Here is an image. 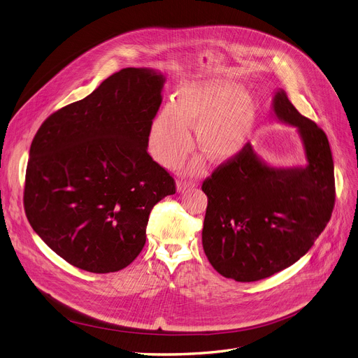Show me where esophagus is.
Here are the masks:
<instances>
[{"mask_svg":"<svg viewBox=\"0 0 358 358\" xmlns=\"http://www.w3.org/2000/svg\"><path fill=\"white\" fill-rule=\"evenodd\" d=\"M195 186H196L195 182H191V180H183V179H180V180L176 182L178 192H186V191H189V189H194Z\"/></svg>","mask_w":358,"mask_h":358,"instance_id":"34e87169","label":"esophagus"}]
</instances>
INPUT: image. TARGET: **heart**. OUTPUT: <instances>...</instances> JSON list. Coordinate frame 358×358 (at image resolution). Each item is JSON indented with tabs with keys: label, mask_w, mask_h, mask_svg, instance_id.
Instances as JSON below:
<instances>
[{
	"label": "heart",
	"mask_w": 358,
	"mask_h": 358,
	"mask_svg": "<svg viewBox=\"0 0 358 358\" xmlns=\"http://www.w3.org/2000/svg\"><path fill=\"white\" fill-rule=\"evenodd\" d=\"M255 101L238 85L222 80L191 83L180 88L178 101L166 103L149 130V152L166 167L179 164L192 150L191 130L198 147L214 163L233 160L255 127ZM203 157L189 163V172H201Z\"/></svg>",
	"instance_id": "b5f03b06"
}]
</instances>
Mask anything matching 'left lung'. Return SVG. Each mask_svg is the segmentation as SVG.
Instances as JSON below:
<instances>
[{"mask_svg":"<svg viewBox=\"0 0 358 358\" xmlns=\"http://www.w3.org/2000/svg\"><path fill=\"white\" fill-rule=\"evenodd\" d=\"M271 114L295 127L306 163L276 167L250 143L208 178L203 251L224 278L256 282L296 263L327 227L335 201L334 162L327 134L293 107L283 90Z\"/></svg>","mask_w":358,"mask_h":358,"instance_id":"8db88e82","label":"left lung"}]
</instances>
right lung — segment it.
<instances>
[{
	"mask_svg": "<svg viewBox=\"0 0 358 358\" xmlns=\"http://www.w3.org/2000/svg\"><path fill=\"white\" fill-rule=\"evenodd\" d=\"M164 82L150 68L121 69L52 114L33 138L27 220L78 268L127 267L145 244L152 208L175 194L173 178L147 153Z\"/></svg>",
	"mask_w": 358,
	"mask_h": 358,
	"instance_id": "add662e5",
	"label": "right lung"
}]
</instances>
